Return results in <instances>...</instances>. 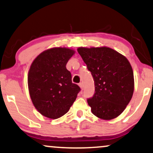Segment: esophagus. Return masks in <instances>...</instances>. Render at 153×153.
<instances>
[{"label":"esophagus","instance_id":"esophagus-1","mask_svg":"<svg viewBox=\"0 0 153 153\" xmlns=\"http://www.w3.org/2000/svg\"><path fill=\"white\" fill-rule=\"evenodd\" d=\"M79 86H80V89H83V88H84V86H83V84L82 82H80V83H79Z\"/></svg>","mask_w":153,"mask_h":153}]
</instances>
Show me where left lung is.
Returning a JSON list of instances; mask_svg holds the SVG:
<instances>
[{
    "mask_svg": "<svg viewBox=\"0 0 153 153\" xmlns=\"http://www.w3.org/2000/svg\"><path fill=\"white\" fill-rule=\"evenodd\" d=\"M94 81L95 93L87 103L95 116L105 120L119 116L134 89V73L125 56L108 47L78 48Z\"/></svg>",
    "mask_w": 153,
    "mask_h": 153,
    "instance_id": "obj_1",
    "label": "left lung"
}]
</instances>
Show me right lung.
I'll return each mask as SVG.
<instances>
[{
    "label": "right lung",
    "mask_w": 153,
    "mask_h": 153,
    "mask_svg": "<svg viewBox=\"0 0 153 153\" xmlns=\"http://www.w3.org/2000/svg\"><path fill=\"white\" fill-rule=\"evenodd\" d=\"M75 54L67 48H53L40 53L30 65L28 87L36 110L45 117L57 119L65 115L80 88L72 83L66 64Z\"/></svg>",
    "instance_id": "1"
}]
</instances>
